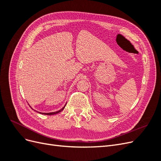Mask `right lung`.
I'll use <instances>...</instances> for the list:
<instances>
[{"label":"right lung","mask_w":161,"mask_h":161,"mask_svg":"<svg viewBox=\"0 0 161 161\" xmlns=\"http://www.w3.org/2000/svg\"><path fill=\"white\" fill-rule=\"evenodd\" d=\"M66 105H65L64 107H63V108H62L61 109L58 110V111H54V112H50V113H41V112H40V114H43V115H54V114H58V113H60V111H62L63 109H64V108H65Z\"/></svg>","instance_id":"1"}]
</instances>
